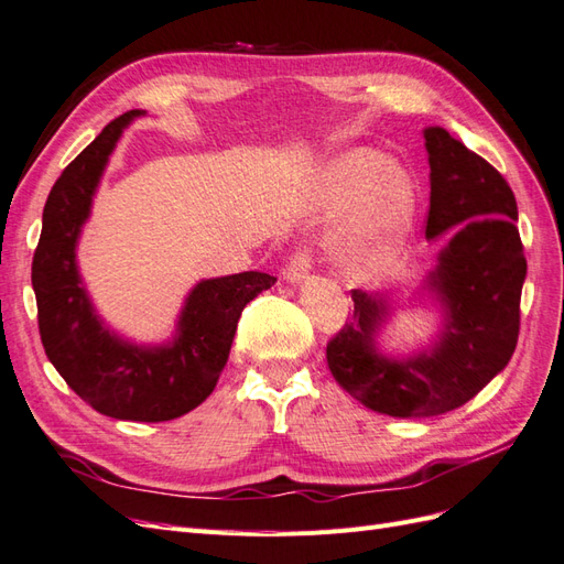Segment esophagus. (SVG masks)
<instances>
[{"mask_svg": "<svg viewBox=\"0 0 564 564\" xmlns=\"http://www.w3.org/2000/svg\"><path fill=\"white\" fill-rule=\"evenodd\" d=\"M310 269H312V252L307 248H300L297 252H293L291 262L285 264L283 276L291 281V283H300L302 279L307 276Z\"/></svg>", "mask_w": 564, "mask_h": 564, "instance_id": "34e87169", "label": "esophagus"}]
</instances>
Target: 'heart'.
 <instances>
[{
    "label": "heart",
    "instance_id": "obj_1",
    "mask_svg": "<svg viewBox=\"0 0 564 564\" xmlns=\"http://www.w3.org/2000/svg\"><path fill=\"white\" fill-rule=\"evenodd\" d=\"M379 182L382 185L371 199L355 245V257L362 262L379 259L410 221L414 205L412 181L405 171L395 169L391 156L377 150H352L343 154L334 166V176H330V187L340 202L359 199Z\"/></svg>",
    "mask_w": 564,
    "mask_h": 564
}]
</instances>
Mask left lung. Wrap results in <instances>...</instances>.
Returning <instances> with one entry per match:
<instances>
[{
	"instance_id": "1",
	"label": "left lung",
	"mask_w": 564,
	"mask_h": 564,
	"mask_svg": "<svg viewBox=\"0 0 564 564\" xmlns=\"http://www.w3.org/2000/svg\"><path fill=\"white\" fill-rule=\"evenodd\" d=\"M431 166L426 238L455 234L429 285L445 305L436 348L408 362L379 357L373 334L383 300L352 291L350 319L326 345V362L345 393L391 416L457 410L505 369L517 348L519 300L527 276L512 187L484 156L441 126L424 131Z\"/></svg>"
}]
</instances>
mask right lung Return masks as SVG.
<instances>
[{
  "label": "right lung",
  "mask_w": 564,
  "mask_h": 564,
  "mask_svg": "<svg viewBox=\"0 0 564 564\" xmlns=\"http://www.w3.org/2000/svg\"><path fill=\"white\" fill-rule=\"evenodd\" d=\"M140 113L131 109L107 123L56 178L42 212L33 291L42 345L70 391L99 414L152 424L176 420L209 398L245 305L276 279L245 271L197 283L181 312L178 336L162 348L128 345L97 319L80 285L76 242L113 144Z\"/></svg>",
  "instance_id": "right-lung-1"
}]
</instances>
